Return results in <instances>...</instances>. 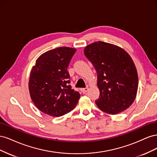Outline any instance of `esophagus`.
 I'll use <instances>...</instances> for the list:
<instances>
[{"label": "esophagus", "instance_id": "esophagus-1", "mask_svg": "<svg viewBox=\"0 0 157 157\" xmlns=\"http://www.w3.org/2000/svg\"><path fill=\"white\" fill-rule=\"evenodd\" d=\"M88 90V88H81L80 89V91H81L83 94H85Z\"/></svg>", "mask_w": 157, "mask_h": 157}]
</instances>
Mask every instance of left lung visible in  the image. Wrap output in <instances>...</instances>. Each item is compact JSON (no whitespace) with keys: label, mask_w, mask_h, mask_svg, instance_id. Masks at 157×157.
I'll use <instances>...</instances> for the list:
<instances>
[{"label":"left lung","mask_w":157,"mask_h":157,"mask_svg":"<svg viewBox=\"0 0 157 157\" xmlns=\"http://www.w3.org/2000/svg\"><path fill=\"white\" fill-rule=\"evenodd\" d=\"M84 53L98 75L97 106L111 115L126 110L135 100L138 88V76L130 55L120 47L101 41L88 45Z\"/></svg>","instance_id":"obj_1"}]
</instances>
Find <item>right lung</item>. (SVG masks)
<instances>
[{"instance_id":"obj_1","label":"right lung","mask_w":157,"mask_h":157,"mask_svg":"<svg viewBox=\"0 0 157 157\" xmlns=\"http://www.w3.org/2000/svg\"><path fill=\"white\" fill-rule=\"evenodd\" d=\"M76 49L59 47L42 54L31 71L29 89L40 111L60 117L72 111L80 94L72 89L67 67Z\"/></svg>"}]
</instances>
